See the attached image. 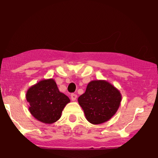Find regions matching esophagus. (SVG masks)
Instances as JSON below:
<instances>
[{"label":"esophagus","instance_id":"1","mask_svg":"<svg viewBox=\"0 0 158 158\" xmlns=\"http://www.w3.org/2000/svg\"><path fill=\"white\" fill-rule=\"evenodd\" d=\"M70 98H71V100H73V101H75L77 98V95L74 94V93H72V94L70 95Z\"/></svg>","mask_w":158,"mask_h":158}]
</instances>
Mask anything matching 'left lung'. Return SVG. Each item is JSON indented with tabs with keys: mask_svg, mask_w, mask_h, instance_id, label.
Segmentation results:
<instances>
[{
	"mask_svg": "<svg viewBox=\"0 0 158 158\" xmlns=\"http://www.w3.org/2000/svg\"><path fill=\"white\" fill-rule=\"evenodd\" d=\"M122 96L117 88L106 81H93L78 98L88 122L98 125L109 120L116 113Z\"/></svg>",
	"mask_w": 158,
	"mask_h": 158,
	"instance_id": "1",
	"label": "left lung"
}]
</instances>
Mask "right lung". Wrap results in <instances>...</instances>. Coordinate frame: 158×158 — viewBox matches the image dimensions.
Returning a JSON list of instances; mask_svg holds the SVG:
<instances>
[{"label": "right lung", "mask_w": 158, "mask_h": 158, "mask_svg": "<svg viewBox=\"0 0 158 158\" xmlns=\"http://www.w3.org/2000/svg\"><path fill=\"white\" fill-rule=\"evenodd\" d=\"M26 96L30 113L45 124L58 120L63 108L70 101L67 95L59 91L53 79L43 80L31 86Z\"/></svg>", "instance_id": "obj_1"}]
</instances>
